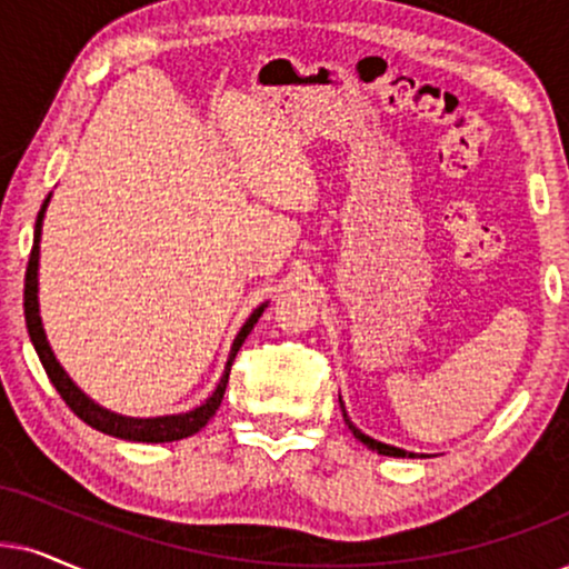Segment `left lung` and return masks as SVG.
<instances>
[{
	"mask_svg": "<svg viewBox=\"0 0 569 569\" xmlns=\"http://www.w3.org/2000/svg\"><path fill=\"white\" fill-rule=\"evenodd\" d=\"M341 401V399H338ZM343 409V407H341ZM343 420H347V426H349V430L351 433H355V438H359V441H362L365 446H368V449H372V451H378V455H386V457H417V455H412V451H405V449H397V446H388V443H380V441H376V438H370V436H365L362 430L359 428H355L351 426V420L347 417V412H343Z\"/></svg>",
	"mask_w": 569,
	"mask_h": 569,
	"instance_id": "left-lung-1",
	"label": "left lung"
}]
</instances>
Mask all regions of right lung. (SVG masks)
<instances>
[{
  "mask_svg": "<svg viewBox=\"0 0 569 569\" xmlns=\"http://www.w3.org/2000/svg\"><path fill=\"white\" fill-rule=\"evenodd\" d=\"M47 201L41 204V212L39 218H36V231H33V249H31V257H28V268H26V291H23V312H26V328H28V336H31L33 341V349L36 355H39L41 365H44L49 380H52V386L57 388V393H60L64 405L73 409V415L81 417L86 426H91L93 430H99V433H107V436H114V438H126V441H147V443H164V441H181V438H189L193 433H199L201 428L210 422V417L214 415V409L220 407L222 401V393H226V386H228V376H231V365L236 355H239L243 338L251 333V328H254V322L260 320V315L264 312V305L260 309H254L251 312V318L243 322V328L239 330V336H236L233 341V349H231V357H228V365H226V376L220 378L218 388H214V393L210 399L204 401V405L191 409V412L186 415H170V417H152V420H136V417H123V415H112L102 409L99 405H93V401L81 393V388H78L73 380L64 376V370L60 368V362H57L52 349H49L47 343V336H44V328H41V318H39V299H36V286H39V280H36V270H39V239H41V218H44V210H47Z\"/></svg>",
  "mask_w": 569,
  "mask_h": 569,
  "instance_id": "right-lung-1",
  "label": "right lung"
}]
</instances>
